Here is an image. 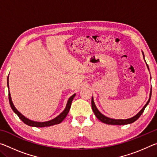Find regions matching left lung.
Returning a JSON list of instances; mask_svg holds the SVG:
<instances>
[{
	"label": "left lung",
	"mask_w": 157,
	"mask_h": 157,
	"mask_svg": "<svg viewBox=\"0 0 157 157\" xmlns=\"http://www.w3.org/2000/svg\"><path fill=\"white\" fill-rule=\"evenodd\" d=\"M142 53H143V59H144V60H145L144 53H143V51H142ZM146 65H147V69L149 70V67H148V65L147 64V63H146ZM149 71H150V70H149ZM151 95H152V88H151V89H150V98H149V100H147V103H146L144 107H143L141 109V110H140L139 112L136 114V115H135L134 116H133L130 118H127V119H114V118H109V117L103 115V114L101 113L99 110L98 109L96 106H95L94 100V97H92V99H91L92 109H93V111H94L95 116H96L97 118H98V120H100L101 122H102V123H104L108 124H115V125H116V124H117V125H123V124H131L132 123H134V121H136L137 119L140 116V115H141V114L143 113V111H144L145 107H147V105L149 104V102H150V98H151Z\"/></svg>",
	"instance_id": "left-lung-1"
}]
</instances>
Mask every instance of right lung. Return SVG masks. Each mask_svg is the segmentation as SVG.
I'll use <instances>...</instances> for the list:
<instances>
[{"label": "right lung", "mask_w": 157, "mask_h": 157, "mask_svg": "<svg viewBox=\"0 0 157 157\" xmlns=\"http://www.w3.org/2000/svg\"><path fill=\"white\" fill-rule=\"evenodd\" d=\"M7 87H8V89H9V76L8 78H7ZM75 95H76L75 94H73L72 96H71L68 98L67 104H66L64 110H63L62 112L59 114V115H58L57 117H55V118L52 119V120L48 121H45V122H37V121L30 120V119L27 118L25 116H23L22 113H21L19 111L16 109L14 104H13L11 95H10V90H9V101H10V106H11V108L12 109V110L14 111V112L17 114L18 117H19V118L25 124L31 127H45L55 125V124H59L60 123H62V122L63 121V119L66 118V116H67V114L68 113V111L70 110V108L71 106V103H72V101L73 100V98H75Z\"/></svg>", "instance_id": "obj_1"}]
</instances>
